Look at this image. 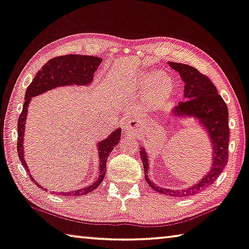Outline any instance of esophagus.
<instances>
[{"instance_id":"1","label":"esophagus","mask_w":249,"mask_h":249,"mask_svg":"<svg viewBox=\"0 0 249 249\" xmlns=\"http://www.w3.org/2000/svg\"><path fill=\"white\" fill-rule=\"evenodd\" d=\"M137 125V122L136 120L133 119H129L128 121H125L124 124V128H122V131H124V133L125 132H130L132 131L133 129H135V127Z\"/></svg>"}]
</instances>
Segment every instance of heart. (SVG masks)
Segmentation results:
<instances>
[{
  "label": "heart",
  "instance_id": "b5f03b06",
  "mask_svg": "<svg viewBox=\"0 0 249 249\" xmlns=\"http://www.w3.org/2000/svg\"><path fill=\"white\" fill-rule=\"evenodd\" d=\"M152 74L149 72H144V73L139 74L137 79V86L140 88H144L148 86L149 81H150ZM170 85V80L166 74L158 73L156 74L153 80H151L150 86H149V93H150L151 98H157L159 95H161L164 91L167 90V88Z\"/></svg>",
  "mask_w": 249,
  "mask_h": 249
}]
</instances>
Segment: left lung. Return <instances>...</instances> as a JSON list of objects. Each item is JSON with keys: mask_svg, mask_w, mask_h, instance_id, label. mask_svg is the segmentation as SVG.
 Wrapping results in <instances>:
<instances>
[{"mask_svg": "<svg viewBox=\"0 0 249 249\" xmlns=\"http://www.w3.org/2000/svg\"><path fill=\"white\" fill-rule=\"evenodd\" d=\"M168 64L179 72L181 80L185 83L183 98L186 100L180 101L176 106L171 116L173 117H189L195 118L199 124L207 131L212 143L213 162L212 168L199 179L195 185L185 189L173 190L157 186L151 182L148 177L149 160L146 149L140 147V158L143 163L144 178L148 185L157 193L174 197H187L199 193L207 188L218 176L223 173L228 161V142H229V127H228V109L223 98L218 94L216 87L213 85L208 76L201 74L197 69L188 64L168 62Z\"/></svg>", "mask_w": 249, "mask_h": 249, "instance_id": "8db88e82", "label": "left lung"}]
</instances>
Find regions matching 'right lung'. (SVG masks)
Segmentation results:
<instances>
[{
	"mask_svg": "<svg viewBox=\"0 0 249 249\" xmlns=\"http://www.w3.org/2000/svg\"><path fill=\"white\" fill-rule=\"evenodd\" d=\"M102 62V59L92 55H79V54H68L53 58L37 72L34 76L33 81L30 83L28 89L25 91L24 105H23L22 112L18 120V154L23 167L25 168L30 175L31 180L36 183L40 188L43 187L39 185V182L34 180L32 175L30 174L28 164L24 159V149H23V138L25 131V121L28 116V108L33 97L42 94L47 91L59 87L64 86H90L93 80V74ZM121 138V129L118 128L113 132L97 143L98 156H99V176L98 179L90 186L85 188L73 190V191H61L62 196H82L94 190L102 182L107 171V159L113 148L117 146Z\"/></svg>",
	"mask_w": 249,
	"mask_h": 249,
	"instance_id": "1",
	"label": "right lung"
}]
</instances>
